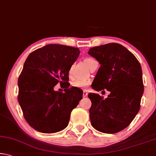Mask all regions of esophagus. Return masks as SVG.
<instances>
[{"instance_id":"obj_1","label":"esophagus","mask_w":156,"mask_h":156,"mask_svg":"<svg viewBox=\"0 0 156 156\" xmlns=\"http://www.w3.org/2000/svg\"><path fill=\"white\" fill-rule=\"evenodd\" d=\"M87 94H88L87 92L86 91H83V97H86L87 96Z\"/></svg>"}]
</instances>
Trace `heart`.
Listing matches in <instances>:
<instances>
[{
    "instance_id": "heart-1",
    "label": "heart",
    "mask_w": 156,
    "mask_h": 156,
    "mask_svg": "<svg viewBox=\"0 0 156 156\" xmlns=\"http://www.w3.org/2000/svg\"><path fill=\"white\" fill-rule=\"evenodd\" d=\"M95 60L92 58H86L84 60V63H85L86 65L90 69L91 66L92 65V62L94 61ZM73 67H74V65H72L70 66L69 69L68 71V75L69 77L72 76V72L73 69ZM89 84H90V82L89 80H76L73 81L72 83V85L73 87H76L78 89H85L89 87Z\"/></svg>"
}]
</instances>
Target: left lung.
<instances>
[{"label":"left lung","instance_id":"obj_1","mask_svg":"<svg viewBox=\"0 0 156 156\" xmlns=\"http://www.w3.org/2000/svg\"><path fill=\"white\" fill-rule=\"evenodd\" d=\"M88 54L101 65L91 87L97 91L105 89L110 91L105 99L99 94H88L91 123L102 133H118L130 125L140 108L144 92L141 65L131 51L118 43L91 47Z\"/></svg>","mask_w":156,"mask_h":156}]
</instances>
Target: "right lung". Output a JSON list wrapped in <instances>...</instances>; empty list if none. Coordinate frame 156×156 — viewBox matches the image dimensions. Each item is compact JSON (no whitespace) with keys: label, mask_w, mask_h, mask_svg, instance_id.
<instances>
[{"label":"right lung","mask_w":156,"mask_h":156,"mask_svg":"<svg viewBox=\"0 0 156 156\" xmlns=\"http://www.w3.org/2000/svg\"><path fill=\"white\" fill-rule=\"evenodd\" d=\"M80 50L62 44H48L26 59L18 80V100L25 120L41 133H56L67 127L72 111L83 98V91L69 88L68 71ZM64 92H56L58 83Z\"/></svg>","instance_id":"right-lung-1"}]
</instances>
